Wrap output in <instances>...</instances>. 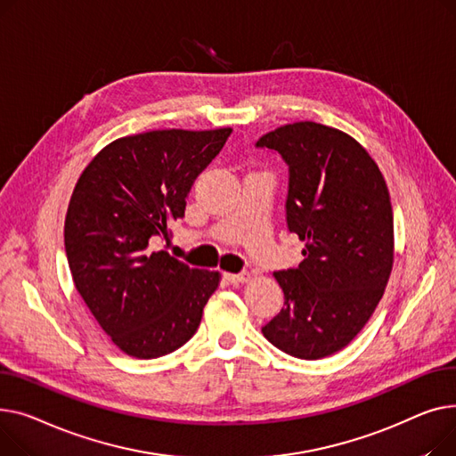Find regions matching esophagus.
Here are the masks:
<instances>
[{
  "mask_svg": "<svg viewBox=\"0 0 456 456\" xmlns=\"http://www.w3.org/2000/svg\"><path fill=\"white\" fill-rule=\"evenodd\" d=\"M224 278L230 281V283H247L248 280H250V273H239V274H232V273H228V274H224Z\"/></svg>",
  "mask_w": 456,
  "mask_h": 456,
  "instance_id": "34e87169",
  "label": "esophagus"
}]
</instances>
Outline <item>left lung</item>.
Masks as SVG:
<instances>
[{"label": "left lung", "mask_w": 456, "mask_h": 456, "mask_svg": "<svg viewBox=\"0 0 456 456\" xmlns=\"http://www.w3.org/2000/svg\"><path fill=\"white\" fill-rule=\"evenodd\" d=\"M256 147L289 166L287 228L305 240L297 269L274 273L285 304L261 331L292 357L333 355L364 328L392 273L387 182L361 143L320 123L283 125Z\"/></svg>", "instance_id": "obj_1"}]
</instances>
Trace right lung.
Returning <instances> with one entry per match:
<instances>
[{"label": "right lung", "instance_id": "obj_1", "mask_svg": "<svg viewBox=\"0 0 456 456\" xmlns=\"http://www.w3.org/2000/svg\"><path fill=\"white\" fill-rule=\"evenodd\" d=\"M232 128L151 130L106 145L80 175L64 223L75 289L130 357L156 359L190 340L221 274L156 250L183 217L197 176Z\"/></svg>", "mask_w": 456, "mask_h": 456}]
</instances>
